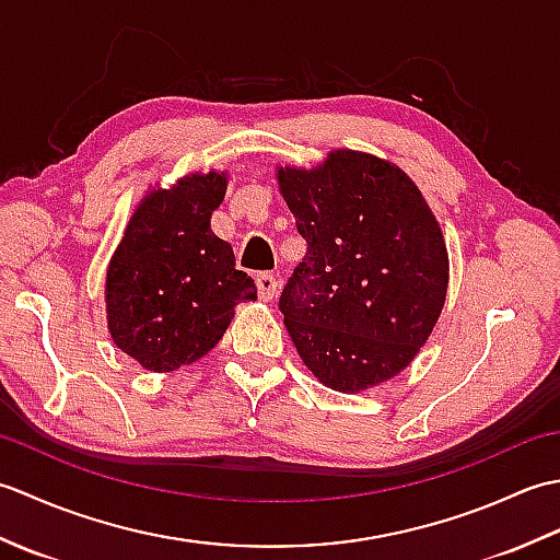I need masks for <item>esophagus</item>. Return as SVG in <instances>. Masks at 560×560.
Masks as SVG:
<instances>
[{"label": "esophagus", "instance_id": "obj_1", "mask_svg": "<svg viewBox=\"0 0 560 560\" xmlns=\"http://www.w3.org/2000/svg\"><path fill=\"white\" fill-rule=\"evenodd\" d=\"M277 279L271 277V273H267V271H261V273H257V293H259V301H265V303H269L271 299H273V293H277Z\"/></svg>", "mask_w": 560, "mask_h": 560}]
</instances>
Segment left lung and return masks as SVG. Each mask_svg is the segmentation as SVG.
Listing matches in <instances>:
<instances>
[{
	"mask_svg": "<svg viewBox=\"0 0 560 560\" xmlns=\"http://www.w3.org/2000/svg\"><path fill=\"white\" fill-rule=\"evenodd\" d=\"M307 253L279 307L319 383L371 389L407 368L443 313L450 259L421 189L399 165L335 149L315 168L277 165Z\"/></svg>",
	"mask_w": 560,
	"mask_h": 560,
	"instance_id": "1",
	"label": "left lung"
}]
</instances>
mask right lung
I'll return each instance as SVG.
<instances>
[{
	"mask_svg": "<svg viewBox=\"0 0 560 560\" xmlns=\"http://www.w3.org/2000/svg\"><path fill=\"white\" fill-rule=\"evenodd\" d=\"M229 173H189L147 189L105 273V315L115 347L144 371L171 373L207 355L235 305L257 299L235 269L233 247L211 231Z\"/></svg>",
	"mask_w": 560,
	"mask_h": 560,
	"instance_id": "1",
	"label": "right lung"
}]
</instances>
